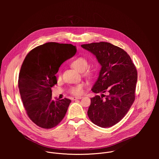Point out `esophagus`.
<instances>
[{
    "mask_svg": "<svg viewBox=\"0 0 159 159\" xmlns=\"http://www.w3.org/2000/svg\"><path fill=\"white\" fill-rule=\"evenodd\" d=\"M82 97H81V96H77V97L74 98V99H82Z\"/></svg>",
    "mask_w": 159,
    "mask_h": 159,
    "instance_id": "34e87169",
    "label": "esophagus"
}]
</instances>
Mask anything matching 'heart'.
<instances>
[{
    "label": "heart",
    "instance_id": "obj_1",
    "mask_svg": "<svg viewBox=\"0 0 159 159\" xmlns=\"http://www.w3.org/2000/svg\"><path fill=\"white\" fill-rule=\"evenodd\" d=\"M71 66L78 72H83L87 75H90L92 72L89 70H85L88 66V61L84 57H77L72 60ZM60 77V75H59ZM70 92L74 95H80L84 92V84H80L70 88Z\"/></svg>",
    "mask_w": 159,
    "mask_h": 159
}]
</instances>
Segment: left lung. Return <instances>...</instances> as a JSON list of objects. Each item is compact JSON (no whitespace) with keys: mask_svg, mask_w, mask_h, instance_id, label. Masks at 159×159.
I'll return each instance as SVG.
<instances>
[{"mask_svg":"<svg viewBox=\"0 0 159 159\" xmlns=\"http://www.w3.org/2000/svg\"><path fill=\"white\" fill-rule=\"evenodd\" d=\"M81 47L93 54L101 65L91 89L101 96L90 99L88 116L98 126H112L124 118L134 101L137 69L125 51L109 43H92Z\"/></svg>","mask_w":159,"mask_h":159,"instance_id":"obj_1","label":"left lung"}]
</instances>
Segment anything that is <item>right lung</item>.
Returning <instances> with one entry per match:
<instances>
[{"label": "right lung", "instance_id": "1", "mask_svg": "<svg viewBox=\"0 0 159 159\" xmlns=\"http://www.w3.org/2000/svg\"><path fill=\"white\" fill-rule=\"evenodd\" d=\"M77 52L71 44L49 42L33 49L21 66L18 80L20 98L29 118L37 126L50 129L64 118L69 99H52V87L60 65Z\"/></svg>", "mask_w": 159, "mask_h": 159}]
</instances>
